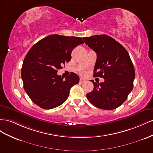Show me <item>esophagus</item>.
Segmentation results:
<instances>
[{"instance_id": "1", "label": "esophagus", "mask_w": 153, "mask_h": 153, "mask_svg": "<svg viewBox=\"0 0 153 153\" xmlns=\"http://www.w3.org/2000/svg\"><path fill=\"white\" fill-rule=\"evenodd\" d=\"M86 82V80L84 79H82V78H81V79H79L80 83H83V82Z\"/></svg>"}]
</instances>
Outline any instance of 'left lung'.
<instances>
[{"label": "left lung", "mask_w": 153, "mask_h": 153, "mask_svg": "<svg viewBox=\"0 0 153 153\" xmlns=\"http://www.w3.org/2000/svg\"><path fill=\"white\" fill-rule=\"evenodd\" d=\"M86 45L97 53L94 76L104 79L94 82V88L86 94L95 107L111 110L127 99L133 88L135 72L128 51L120 43L105 34L82 38Z\"/></svg>", "instance_id": "obj_1"}]
</instances>
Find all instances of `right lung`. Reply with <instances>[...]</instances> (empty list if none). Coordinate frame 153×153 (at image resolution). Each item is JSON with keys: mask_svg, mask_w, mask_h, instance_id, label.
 Wrapping results in <instances>:
<instances>
[{"mask_svg": "<svg viewBox=\"0 0 153 153\" xmlns=\"http://www.w3.org/2000/svg\"><path fill=\"white\" fill-rule=\"evenodd\" d=\"M83 43L80 37L52 34L30 48L24 59L21 76L24 88L34 104L49 110L66 101L79 78L72 72L63 79L57 74L58 70L71 59L74 48Z\"/></svg>", "mask_w": 153, "mask_h": 153, "instance_id": "add662e5", "label": "right lung"}]
</instances>
